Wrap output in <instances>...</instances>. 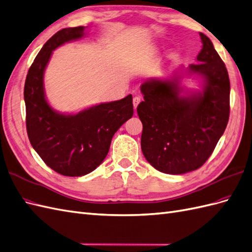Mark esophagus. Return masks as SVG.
I'll use <instances>...</instances> for the list:
<instances>
[{
  "instance_id": "34e87169",
  "label": "esophagus",
  "mask_w": 252,
  "mask_h": 252,
  "mask_svg": "<svg viewBox=\"0 0 252 252\" xmlns=\"http://www.w3.org/2000/svg\"><path fill=\"white\" fill-rule=\"evenodd\" d=\"M140 101H141V97H140V96H134V97H133V99H132V103H133L134 109H135V108L138 107V105L140 104Z\"/></svg>"
}]
</instances>
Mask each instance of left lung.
<instances>
[{
  "label": "left lung",
  "instance_id": "8db88e82",
  "mask_svg": "<svg viewBox=\"0 0 252 252\" xmlns=\"http://www.w3.org/2000/svg\"><path fill=\"white\" fill-rule=\"evenodd\" d=\"M202 49L189 74L203 78V91L181 95L178 78L149 79L141 86L137 111L143 124L141 148L158 171L179 175L205 164L227 127L230 80L211 40L199 33Z\"/></svg>",
  "mask_w": 252,
  "mask_h": 252
}]
</instances>
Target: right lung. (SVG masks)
Returning <instances> with one entry per match:
<instances>
[{"label": "right lung", "mask_w": 252, "mask_h": 252, "mask_svg": "<svg viewBox=\"0 0 252 252\" xmlns=\"http://www.w3.org/2000/svg\"><path fill=\"white\" fill-rule=\"evenodd\" d=\"M84 26L57 32L38 53L24 86L26 130L32 146L58 174L79 177L94 171L109 152L113 134L133 114L132 95L88 108L77 114H60L47 104L43 75L52 52L84 37Z\"/></svg>", "instance_id": "1"}]
</instances>
